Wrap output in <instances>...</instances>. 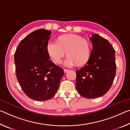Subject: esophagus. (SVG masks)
Here are the masks:
<instances>
[{
  "label": "esophagus",
  "instance_id": "34e87169",
  "mask_svg": "<svg viewBox=\"0 0 130 130\" xmlns=\"http://www.w3.org/2000/svg\"><path fill=\"white\" fill-rule=\"evenodd\" d=\"M69 70L67 69H63V71H64L65 73H67V72L69 71Z\"/></svg>",
  "mask_w": 130,
  "mask_h": 130
}]
</instances>
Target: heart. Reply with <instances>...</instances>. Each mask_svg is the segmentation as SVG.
Listing matches in <instances>:
<instances>
[{
  "mask_svg": "<svg viewBox=\"0 0 130 130\" xmlns=\"http://www.w3.org/2000/svg\"><path fill=\"white\" fill-rule=\"evenodd\" d=\"M47 51L54 63H60L66 53L68 56L65 61L66 66L71 67L76 64L80 67L89 61L92 45L88 40L78 35L63 34L57 37V43L49 42L47 44Z\"/></svg>",
  "mask_w": 130,
  "mask_h": 130,
  "instance_id": "1",
  "label": "heart"
}]
</instances>
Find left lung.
Here are the masks:
<instances>
[{
    "label": "left lung",
    "instance_id": "8db88e82",
    "mask_svg": "<svg viewBox=\"0 0 130 130\" xmlns=\"http://www.w3.org/2000/svg\"><path fill=\"white\" fill-rule=\"evenodd\" d=\"M92 49L89 61L76 70V87L87 99L104 95L111 88L116 74L115 49L109 41L98 34L89 38Z\"/></svg>",
    "mask_w": 130,
    "mask_h": 130
}]
</instances>
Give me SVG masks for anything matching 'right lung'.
Wrapping results in <instances>:
<instances>
[{"mask_svg":"<svg viewBox=\"0 0 130 130\" xmlns=\"http://www.w3.org/2000/svg\"><path fill=\"white\" fill-rule=\"evenodd\" d=\"M51 33L43 28L31 32L21 41L14 54L17 80L25 93L34 100L52 99L64 74L49 60L47 45Z\"/></svg>","mask_w":130,"mask_h":130,"instance_id":"add662e5","label":"right lung"}]
</instances>
